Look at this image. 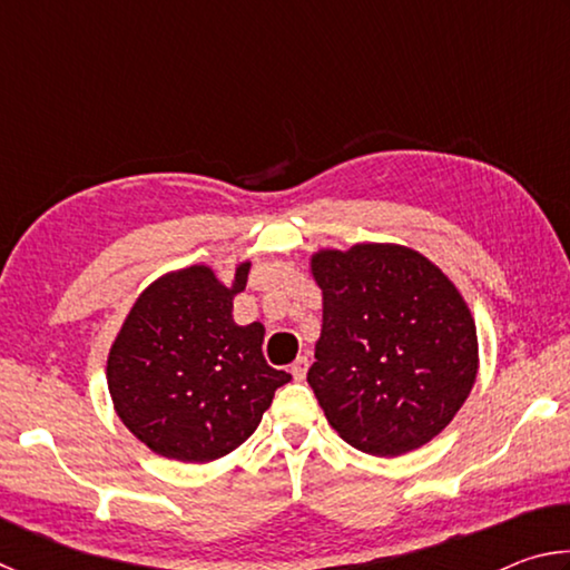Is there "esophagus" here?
I'll use <instances>...</instances> for the list:
<instances>
[{
  "label": "esophagus",
  "mask_w": 570,
  "mask_h": 570,
  "mask_svg": "<svg viewBox=\"0 0 570 570\" xmlns=\"http://www.w3.org/2000/svg\"><path fill=\"white\" fill-rule=\"evenodd\" d=\"M306 370H308V360L306 356H298V360L292 364V374L296 382H302L306 377Z\"/></svg>",
  "instance_id": "34e87169"
}]
</instances>
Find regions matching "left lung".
I'll list each match as a JSON object with an SVG mask.
<instances>
[{
    "mask_svg": "<svg viewBox=\"0 0 570 570\" xmlns=\"http://www.w3.org/2000/svg\"><path fill=\"white\" fill-rule=\"evenodd\" d=\"M316 362L306 374L352 448L397 458L455 417L478 377V332L465 298L420 250L397 244L322 248Z\"/></svg>",
    "mask_w": 570,
    "mask_h": 570,
    "instance_id": "left-lung-1",
    "label": "left lung"
}]
</instances>
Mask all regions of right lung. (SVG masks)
Here are the masks:
<instances>
[{
	"instance_id": "1",
	"label": "right lung",
	"mask_w": 570,
	"mask_h": 570,
	"mask_svg": "<svg viewBox=\"0 0 570 570\" xmlns=\"http://www.w3.org/2000/svg\"><path fill=\"white\" fill-rule=\"evenodd\" d=\"M234 284L196 264L153 282L125 316L108 354L115 412L135 438L178 462H210L246 442L292 380L264 360V324L238 326Z\"/></svg>"
}]
</instances>
